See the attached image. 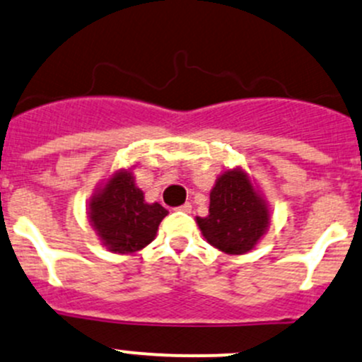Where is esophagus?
I'll return each mask as SVG.
<instances>
[{
    "label": "esophagus",
    "instance_id": "34e87169",
    "mask_svg": "<svg viewBox=\"0 0 362 362\" xmlns=\"http://www.w3.org/2000/svg\"><path fill=\"white\" fill-rule=\"evenodd\" d=\"M178 210L184 211V213H191L192 204H191V203H185V204H182V206H178Z\"/></svg>",
    "mask_w": 362,
    "mask_h": 362
}]
</instances>
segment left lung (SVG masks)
Instances as JSON below:
<instances>
[{
  "mask_svg": "<svg viewBox=\"0 0 362 362\" xmlns=\"http://www.w3.org/2000/svg\"><path fill=\"white\" fill-rule=\"evenodd\" d=\"M197 226L206 241L227 255H245L257 246L271 223V213L248 173L227 170L210 192V213Z\"/></svg>",
  "mask_w": 362,
  "mask_h": 362,
  "instance_id": "8db88e82",
  "label": "left lung"
}]
</instances>
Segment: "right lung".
<instances>
[{
    "mask_svg": "<svg viewBox=\"0 0 362 362\" xmlns=\"http://www.w3.org/2000/svg\"><path fill=\"white\" fill-rule=\"evenodd\" d=\"M91 227L112 253H135L156 238L168 211L159 203H146L130 170H119L91 196Z\"/></svg>",
    "mask_w": 362,
    "mask_h": 362,
    "instance_id": "obj_1",
    "label": "right lung"
}]
</instances>
